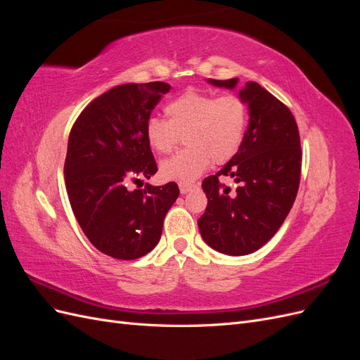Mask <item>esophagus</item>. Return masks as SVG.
Returning a JSON list of instances; mask_svg holds the SVG:
<instances>
[{
  "label": "esophagus",
  "instance_id": "34e87169",
  "mask_svg": "<svg viewBox=\"0 0 360 360\" xmlns=\"http://www.w3.org/2000/svg\"><path fill=\"white\" fill-rule=\"evenodd\" d=\"M179 186H180V192L184 195V193H188L189 191H192L195 188V184H192V183H180Z\"/></svg>",
  "mask_w": 360,
  "mask_h": 360
}]
</instances>
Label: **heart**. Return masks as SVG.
Here are the masks:
<instances>
[{
	"instance_id": "1",
	"label": "heart",
	"mask_w": 360,
	"mask_h": 360,
	"mask_svg": "<svg viewBox=\"0 0 360 360\" xmlns=\"http://www.w3.org/2000/svg\"><path fill=\"white\" fill-rule=\"evenodd\" d=\"M168 120L151 117L146 124L150 147L171 153L183 136L186 148L160 163L165 180L189 183L198 179L210 162L225 163L240 148L248 123V106L242 97H216L188 90L165 106Z\"/></svg>"
}]
</instances>
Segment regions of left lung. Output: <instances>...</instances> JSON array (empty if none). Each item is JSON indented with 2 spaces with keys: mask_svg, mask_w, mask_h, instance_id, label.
<instances>
[{
  "mask_svg": "<svg viewBox=\"0 0 360 360\" xmlns=\"http://www.w3.org/2000/svg\"><path fill=\"white\" fill-rule=\"evenodd\" d=\"M237 81L209 79L225 89ZM238 96L249 106V126L230 162L204 179L207 207L198 219L204 242L233 257L252 254L275 236L296 200L302 169L299 129L288 108L257 82ZM221 176L239 183L234 194Z\"/></svg>",
  "mask_w": 360,
  "mask_h": 360,
  "instance_id": "obj_1",
  "label": "left lung"
}]
</instances>
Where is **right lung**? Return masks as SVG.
<instances>
[{"label": "right lung", "instance_id": "right-lung-1", "mask_svg": "<svg viewBox=\"0 0 360 360\" xmlns=\"http://www.w3.org/2000/svg\"><path fill=\"white\" fill-rule=\"evenodd\" d=\"M169 89L160 81L117 85L86 105L70 130L64 181L72 210L91 245L117 259L158 245L180 193L174 181L127 189L158 171L146 124Z\"/></svg>", "mask_w": 360, "mask_h": 360}]
</instances>
